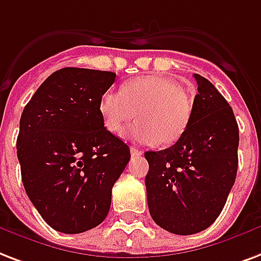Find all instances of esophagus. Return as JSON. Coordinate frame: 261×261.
Returning <instances> with one entry per match:
<instances>
[{"mask_svg": "<svg viewBox=\"0 0 261 261\" xmlns=\"http://www.w3.org/2000/svg\"><path fill=\"white\" fill-rule=\"evenodd\" d=\"M130 152H131V154H133V156H141V154L144 153L142 150H141V149H137V148H134V146H131Z\"/></svg>", "mask_w": 261, "mask_h": 261, "instance_id": "esophagus-1", "label": "esophagus"}]
</instances>
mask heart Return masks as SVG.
Returning <instances> with one entry per match:
<instances>
[{"instance_id":"obj_1","label":"heart","mask_w":261,"mask_h":261,"mask_svg":"<svg viewBox=\"0 0 261 261\" xmlns=\"http://www.w3.org/2000/svg\"><path fill=\"white\" fill-rule=\"evenodd\" d=\"M99 113L112 134H122L135 117L127 135L139 144L168 146L182 138L193 116V105L178 82L162 75L131 79L122 91L101 95Z\"/></svg>"}]
</instances>
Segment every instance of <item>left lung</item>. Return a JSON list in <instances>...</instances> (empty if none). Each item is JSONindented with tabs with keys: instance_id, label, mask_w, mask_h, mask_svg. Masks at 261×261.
I'll use <instances>...</instances> for the list:
<instances>
[{
	"instance_id": "obj_1",
	"label": "left lung",
	"mask_w": 261,
	"mask_h": 261,
	"mask_svg": "<svg viewBox=\"0 0 261 261\" xmlns=\"http://www.w3.org/2000/svg\"><path fill=\"white\" fill-rule=\"evenodd\" d=\"M198 94L188 130L172 146L148 150L145 178L150 216L178 236L205 230L218 218L236 182L238 124L212 83L194 73Z\"/></svg>"
}]
</instances>
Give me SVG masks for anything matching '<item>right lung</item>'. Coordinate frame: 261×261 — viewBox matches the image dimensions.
Instances as JSON below:
<instances>
[{
	"label": "right lung",
	"mask_w": 261,
	"mask_h": 261,
	"mask_svg": "<svg viewBox=\"0 0 261 261\" xmlns=\"http://www.w3.org/2000/svg\"><path fill=\"white\" fill-rule=\"evenodd\" d=\"M116 73L67 67L38 87L20 117L25 193L51 228L79 234L104 222L130 148L104 127L99 99Z\"/></svg>",
	"instance_id": "obj_1"
}]
</instances>
